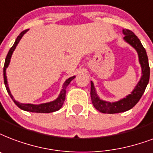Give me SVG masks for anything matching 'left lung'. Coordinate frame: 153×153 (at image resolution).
Here are the masks:
<instances>
[{"mask_svg": "<svg viewBox=\"0 0 153 153\" xmlns=\"http://www.w3.org/2000/svg\"><path fill=\"white\" fill-rule=\"evenodd\" d=\"M123 34L124 35L123 40L129 45H131L138 53L139 62L141 66V78L136 84L131 94L126 97L121 99L116 102H107L101 100L95 88L93 82L91 81V97L93 106L98 111L102 113L115 114V113L123 112L133 108L139 102L149 81L150 76V68L149 65V59L145 49L140 42V41L132 31L129 30H123Z\"/></svg>", "mask_w": 153, "mask_h": 153, "instance_id": "obj_1", "label": "left lung"}]
</instances>
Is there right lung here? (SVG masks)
Returning a JSON list of instances; mask_svg holds the SVG:
<instances>
[{
    "label": "right lung",
    "instance_id": "add662e5",
    "mask_svg": "<svg viewBox=\"0 0 153 153\" xmlns=\"http://www.w3.org/2000/svg\"><path fill=\"white\" fill-rule=\"evenodd\" d=\"M29 30H25L24 31H22L21 33L19 34V36H17V39L15 41L14 44L12 46L10 50L9 51V53L7 54L6 58H5V62H4V70H3V72H4V85H5V87H6V90L9 95H10V97L13 102H15V104L17 105V107L19 108H21L22 110L26 111H30V112H36V113H51L53 112V111H56L59 110L60 108L62 107L63 105V102L65 101V99H66V87H68V85L70 84V82L73 80V79L75 78V76H72L71 78H69L68 79H66V81L64 82L63 85H62V88L61 91H60V94L58 96V98L56 99L55 100L53 101H51V102H45V103H41V104H31V103H22V102H19L16 101V100L13 99V96L11 94L10 92V90L9 88V85H8V81H7V76H6V69L8 68V66L9 65V62H10V59H11L12 54L13 53V51L17 47V44L19 43V42L21 41L22 38L23 37V35L25 34V33L27 32Z\"/></svg>",
    "mask_w": 153,
    "mask_h": 153
}]
</instances>
